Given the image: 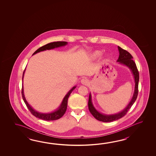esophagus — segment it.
I'll list each match as a JSON object with an SVG mask.
<instances>
[{
    "mask_svg": "<svg viewBox=\"0 0 156 156\" xmlns=\"http://www.w3.org/2000/svg\"><path fill=\"white\" fill-rule=\"evenodd\" d=\"M81 84H83V85H87L88 84V83H89V81H88L87 79L84 77V78H83L81 80Z\"/></svg>",
    "mask_w": 156,
    "mask_h": 156,
    "instance_id": "1",
    "label": "esophagus"
}]
</instances>
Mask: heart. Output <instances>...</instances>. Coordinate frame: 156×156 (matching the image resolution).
<instances>
[{
  "label": "heart",
  "mask_w": 156,
  "mask_h": 156,
  "mask_svg": "<svg viewBox=\"0 0 156 156\" xmlns=\"http://www.w3.org/2000/svg\"><path fill=\"white\" fill-rule=\"evenodd\" d=\"M101 55H102V52L101 51L96 50V51H94L93 53L91 54V57L92 58H97L98 57L100 56Z\"/></svg>",
  "instance_id": "1"
}]
</instances>
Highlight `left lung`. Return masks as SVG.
<instances>
[{
  "mask_svg": "<svg viewBox=\"0 0 156 156\" xmlns=\"http://www.w3.org/2000/svg\"><path fill=\"white\" fill-rule=\"evenodd\" d=\"M118 48L119 50V56L116 61L119 62V64L124 65L129 69L135 83L134 91L132 99L128 104V105L126 107V108L119 113L113 114H105L98 111L93 105L91 94V93H90L89 98V101H88V106H89L90 112L96 119L103 122H111L114 120L119 119L123 117L126 114L127 112L130 109V108L132 107L133 104L136 101V98L138 96L139 79V73L136 66V63L133 60V57L128 51H126V50H123L119 46H118Z\"/></svg>",
  "mask_w": 156,
  "mask_h": 156,
  "instance_id": "obj_1",
  "label": "left lung"
}]
</instances>
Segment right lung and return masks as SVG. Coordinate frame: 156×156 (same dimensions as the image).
I'll return each instance as SVG.
<instances>
[{
    "mask_svg": "<svg viewBox=\"0 0 156 156\" xmlns=\"http://www.w3.org/2000/svg\"><path fill=\"white\" fill-rule=\"evenodd\" d=\"M68 43L67 42H60V41H57V42H53L51 43H48L46 45L40 47L38 50H36L34 53L33 55L36 54V53L46 51V50H50L54 49L55 48H58L60 47L65 46H66ZM26 71V69L24 71L23 73V77H22V98L23 99L24 103L26 104L28 109H29L30 113L32 114L34 116H36V118H38L44 120H47V121H51V120H55L58 119L60 118H61L63 116L64 114L66 112L67 109V100L68 98L70 95L71 93L73 90L75 89L76 86H73V87L71 89L69 90V91L67 93L66 95L63 98V100L62 102L61 103L60 106L58 107V108L54 110L52 112L50 113H40L39 112H37L36 110L34 109L32 106L30 105L29 103L27 102L26 99L24 96V94L23 89V78L24 73Z\"/></svg>",
    "mask_w": 156,
    "mask_h": 156,
    "instance_id": "right-lung-1",
    "label": "right lung"
}]
</instances>
